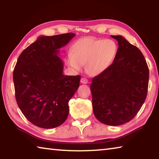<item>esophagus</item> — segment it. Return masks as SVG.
I'll list each match as a JSON object with an SVG mask.
<instances>
[{
    "label": "esophagus",
    "instance_id": "34e87169",
    "mask_svg": "<svg viewBox=\"0 0 159 159\" xmlns=\"http://www.w3.org/2000/svg\"><path fill=\"white\" fill-rule=\"evenodd\" d=\"M80 83H83V84H87L88 83V80L87 79H85V78H82V79H80Z\"/></svg>",
    "mask_w": 159,
    "mask_h": 159
}]
</instances>
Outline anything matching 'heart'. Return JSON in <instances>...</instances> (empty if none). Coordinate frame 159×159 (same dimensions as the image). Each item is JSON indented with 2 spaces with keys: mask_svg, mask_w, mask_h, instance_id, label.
Segmentation results:
<instances>
[{
  "mask_svg": "<svg viewBox=\"0 0 159 159\" xmlns=\"http://www.w3.org/2000/svg\"><path fill=\"white\" fill-rule=\"evenodd\" d=\"M116 52V44L112 40L83 37L75 42L66 61L69 66L77 71L81 70L85 64L87 73L97 76L108 69Z\"/></svg>",
  "mask_w": 159,
  "mask_h": 159,
  "instance_id": "1",
  "label": "heart"
}]
</instances>
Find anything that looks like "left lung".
<instances>
[{
  "mask_svg": "<svg viewBox=\"0 0 159 159\" xmlns=\"http://www.w3.org/2000/svg\"><path fill=\"white\" fill-rule=\"evenodd\" d=\"M118 48L113 63L90 84L93 109L99 121L120 125L131 120L146 99L149 68L144 55L122 36H111Z\"/></svg>",
  "mask_w": 159,
  "mask_h": 159,
  "instance_id": "1",
  "label": "left lung"
}]
</instances>
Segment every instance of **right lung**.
I'll return each instance as SVG.
<instances>
[{
	"mask_svg": "<svg viewBox=\"0 0 159 159\" xmlns=\"http://www.w3.org/2000/svg\"><path fill=\"white\" fill-rule=\"evenodd\" d=\"M73 33L41 36L23 50L13 71L15 98L21 111L34 125L58 127L68 116L69 101L79 87L80 76H64L58 54Z\"/></svg>",
	"mask_w": 159,
	"mask_h": 159,
	"instance_id": "1",
	"label": "right lung"
}]
</instances>
